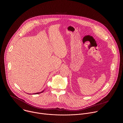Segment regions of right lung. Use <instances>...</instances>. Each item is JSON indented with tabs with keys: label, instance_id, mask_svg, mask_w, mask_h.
Returning <instances> with one entry per match:
<instances>
[{
	"label": "right lung",
	"instance_id": "obj_1",
	"mask_svg": "<svg viewBox=\"0 0 123 123\" xmlns=\"http://www.w3.org/2000/svg\"><path fill=\"white\" fill-rule=\"evenodd\" d=\"M44 91V90H43V91H41V92H38V93H34V94H40V93H42V92H43Z\"/></svg>",
	"mask_w": 123,
	"mask_h": 123
}]
</instances>
